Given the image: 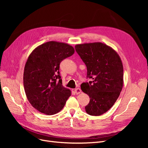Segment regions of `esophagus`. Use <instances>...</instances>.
Segmentation results:
<instances>
[{"label": "esophagus", "mask_w": 148, "mask_h": 148, "mask_svg": "<svg viewBox=\"0 0 148 148\" xmlns=\"http://www.w3.org/2000/svg\"><path fill=\"white\" fill-rule=\"evenodd\" d=\"M81 91H82L81 89L79 88H76V89H75V92L76 94H77V95H78V94H79L80 92H81Z\"/></svg>", "instance_id": "1"}]
</instances>
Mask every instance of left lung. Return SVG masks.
I'll return each mask as SVG.
<instances>
[{"instance_id": "obj_1", "label": "left lung", "mask_w": 148, "mask_h": 148, "mask_svg": "<svg viewBox=\"0 0 148 148\" xmlns=\"http://www.w3.org/2000/svg\"><path fill=\"white\" fill-rule=\"evenodd\" d=\"M76 51L87 67V77L81 89L90 98L85 107L86 113L101 115L108 111L118 99L123 84V67L114 49L97 42L77 44Z\"/></svg>"}]
</instances>
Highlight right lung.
<instances>
[{
	"mask_svg": "<svg viewBox=\"0 0 148 148\" xmlns=\"http://www.w3.org/2000/svg\"><path fill=\"white\" fill-rule=\"evenodd\" d=\"M74 52L69 44L52 41L36 47L29 54L24 69V89L31 106L40 112L58 113L71 96L70 89L62 85L59 67Z\"/></svg>",
	"mask_w": 148,
	"mask_h": 148,
	"instance_id": "add662e5",
	"label": "right lung"
}]
</instances>
